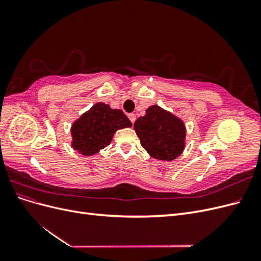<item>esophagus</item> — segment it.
Instances as JSON below:
<instances>
[{
	"label": "esophagus",
	"mask_w": 261,
	"mask_h": 261,
	"mask_svg": "<svg viewBox=\"0 0 261 261\" xmlns=\"http://www.w3.org/2000/svg\"><path fill=\"white\" fill-rule=\"evenodd\" d=\"M128 118L130 120V122L134 124V123H135V121H136V115L134 114V113H130V114H128Z\"/></svg>",
	"instance_id": "obj_1"
}]
</instances>
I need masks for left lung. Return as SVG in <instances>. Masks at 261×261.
<instances>
[{
    "mask_svg": "<svg viewBox=\"0 0 261 261\" xmlns=\"http://www.w3.org/2000/svg\"><path fill=\"white\" fill-rule=\"evenodd\" d=\"M134 128L141 146L155 159L171 161L183 151L184 123L160 107L148 108L146 115L138 118Z\"/></svg>",
    "mask_w": 261,
    "mask_h": 261,
    "instance_id": "1",
    "label": "left lung"
}]
</instances>
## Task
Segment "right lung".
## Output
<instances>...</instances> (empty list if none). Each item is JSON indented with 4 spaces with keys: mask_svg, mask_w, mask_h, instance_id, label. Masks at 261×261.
I'll list each match as a JSON object with an SVG mask.
<instances>
[{
    "mask_svg": "<svg viewBox=\"0 0 261 261\" xmlns=\"http://www.w3.org/2000/svg\"><path fill=\"white\" fill-rule=\"evenodd\" d=\"M130 126V121L122 110L97 103L73 124L72 146L84 155L96 154L110 145L117 129Z\"/></svg>",
    "mask_w": 261,
    "mask_h": 261,
    "instance_id": "obj_1",
    "label": "right lung"
}]
</instances>
